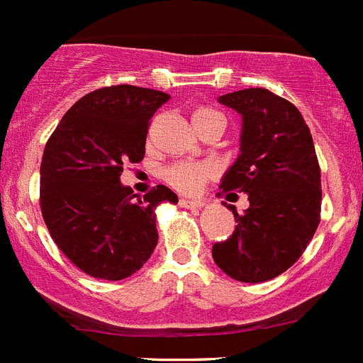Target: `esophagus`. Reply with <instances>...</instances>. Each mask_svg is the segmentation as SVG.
Segmentation results:
<instances>
[{
	"instance_id": "1",
	"label": "esophagus",
	"mask_w": 363,
	"mask_h": 363,
	"mask_svg": "<svg viewBox=\"0 0 363 363\" xmlns=\"http://www.w3.org/2000/svg\"><path fill=\"white\" fill-rule=\"evenodd\" d=\"M179 206L187 209H200L203 208L202 200H189V199H179Z\"/></svg>"
}]
</instances>
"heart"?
<instances>
[{"mask_svg": "<svg viewBox=\"0 0 363 363\" xmlns=\"http://www.w3.org/2000/svg\"><path fill=\"white\" fill-rule=\"evenodd\" d=\"M193 122L194 125L208 124V122L224 125V116L215 109L200 107L193 113ZM215 174H217V167L209 161H178L164 169L163 179L179 193L196 194Z\"/></svg>", "mask_w": 363, "mask_h": 363, "instance_id": "b5f03b06", "label": "heart"}]
</instances>
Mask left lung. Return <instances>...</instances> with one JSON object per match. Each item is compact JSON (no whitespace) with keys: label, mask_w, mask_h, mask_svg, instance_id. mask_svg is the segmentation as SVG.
<instances>
[{"label":"left lung","mask_w":363,"mask_h":363,"mask_svg":"<svg viewBox=\"0 0 363 363\" xmlns=\"http://www.w3.org/2000/svg\"><path fill=\"white\" fill-rule=\"evenodd\" d=\"M242 116L241 154L220 193H247L250 208L235 217L232 238L213 245V259L233 280L267 282L306 250L321 220V169L301 111L267 89L218 98Z\"/></svg>","instance_id":"8db88e82"}]
</instances>
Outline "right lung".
I'll use <instances>...</instances> for the list:
<instances>
[{
    "instance_id": "add662e5",
    "label": "right lung",
    "mask_w": 363,
    "mask_h": 363,
    "mask_svg": "<svg viewBox=\"0 0 363 363\" xmlns=\"http://www.w3.org/2000/svg\"><path fill=\"white\" fill-rule=\"evenodd\" d=\"M167 92L104 86L77 100L48 139L40 163V209L50 235L77 269L124 280L157 245L155 208L178 202L157 185L140 200L121 184L125 163L145 157L152 116Z\"/></svg>"
}]
</instances>
